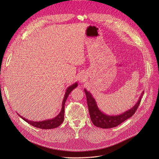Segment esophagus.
Masks as SVG:
<instances>
[{
  "instance_id": "1",
  "label": "esophagus",
  "mask_w": 159,
  "mask_h": 159,
  "mask_svg": "<svg viewBox=\"0 0 159 159\" xmlns=\"http://www.w3.org/2000/svg\"><path fill=\"white\" fill-rule=\"evenodd\" d=\"M80 80L81 81H82V80L84 81V77H82V76H81V77H80Z\"/></svg>"
}]
</instances>
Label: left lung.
<instances>
[{"label": "left lung", "mask_w": 159, "mask_h": 159, "mask_svg": "<svg viewBox=\"0 0 159 159\" xmlns=\"http://www.w3.org/2000/svg\"><path fill=\"white\" fill-rule=\"evenodd\" d=\"M84 92L86 95L90 120L96 126L101 128H111L113 127H116L128 118H131L134 114L136 111L137 110L144 94V91H143L137 104L130 109L124 112L120 115L111 116L104 114V112L99 110L95 99L90 93L87 91L85 89H84Z\"/></svg>", "instance_id": "1"}]
</instances>
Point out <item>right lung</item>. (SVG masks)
I'll return each mask as SVG.
<instances>
[{"label": "right lung", "mask_w": 159, "mask_h": 159, "mask_svg": "<svg viewBox=\"0 0 159 159\" xmlns=\"http://www.w3.org/2000/svg\"><path fill=\"white\" fill-rule=\"evenodd\" d=\"M78 84L77 83H75L73 85L69 86L68 87V89L66 90V93L62 102V107H61V109L60 112L59 114L54 118L52 119V120H44L42 121H30L28 120L27 119H25V118H23L22 116H20L19 115H18L22 120H24L25 121H26L28 123H29L30 125L38 128H41V129H52V128H55L58 126H59L63 121L64 120V109H65V104L66 102V100L69 96V95L70 94V93L72 91V90L76 88L77 87Z\"/></svg>", "instance_id": "add662e5"}]
</instances>
